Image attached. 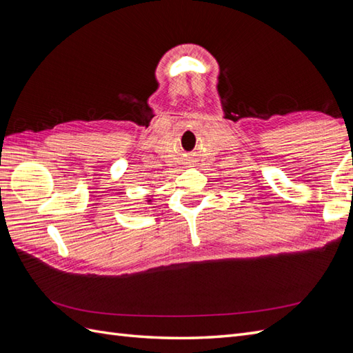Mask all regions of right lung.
<instances>
[{
	"label": "right lung",
	"mask_w": 353,
	"mask_h": 353,
	"mask_svg": "<svg viewBox=\"0 0 353 353\" xmlns=\"http://www.w3.org/2000/svg\"><path fill=\"white\" fill-rule=\"evenodd\" d=\"M147 201H152V200H147Z\"/></svg>",
	"instance_id": "add662e5"
}]
</instances>
